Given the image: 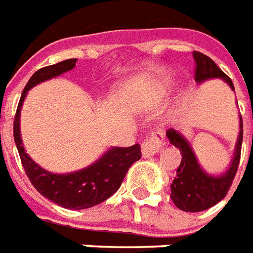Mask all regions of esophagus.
I'll return each mask as SVG.
<instances>
[{
  "mask_svg": "<svg viewBox=\"0 0 253 253\" xmlns=\"http://www.w3.org/2000/svg\"><path fill=\"white\" fill-rule=\"evenodd\" d=\"M165 143V132L164 130H155L147 136L143 143H142V154L145 158H150L158 151L162 150Z\"/></svg>",
  "mask_w": 253,
  "mask_h": 253,
  "instance_id": "esophagus-1",
  "label": "esophagus"
}]
</instances>
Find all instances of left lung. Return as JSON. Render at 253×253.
<instances>
[{
  "label": "left lung",
  "mask_w": 253,
  "mask_h": 253,
  "mask_svg": "<svg viewBox=\"0 0 253 253\" xmlns=\"http://www.w3.org/2000/svg\"><path fill=\"white\" fill-rule=\"evenodd\" d=\"M193 59L196 63L194 80L197 83L212 79V78H221L235 91L231 78H228L211 57H208L201 52L194 50ZM166 134H168L170 143L179 149L181 155H182L181 164L177 169V177L174 178L171 188H170L171 189L170 197L173 200L174 205L184 212H203L209 208L214 207L229 192L233 178L237 173L239 164H240L241 143H243V119L241 117L240 134H239V139H237L235 158L232 161L229 170L225 174H222L221 177L208 175L200 168L192 147L189 146L188 141L179 132L170 128Z\"/></svg>",
  "instance_id": "8db88e82"
}]
</instances>
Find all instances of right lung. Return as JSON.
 <instances>
[{"label": "right lung", "instance_id": "obj_1", "mask_svg": "<svg viewBox=\"0 0 253 253\" xmlns=\"http://www.w3.org/2000/svg\"><path fill=\"white\" fill-rule=\"evenodd\" d=\"M78 59H68L57 64L48 65L36 71L22 91L13 123V135L22 168L36 190L50 201L67 209H87L106 201L117 192L131 165L141 160V146L114 147L95 164L79 171L69 174H53L40 168L25 153L20 135V111L27 92L44 80L64 74L72 69Z\"/></svg>", "mask_w": 253, "mask_h": 253}]
</instances>
